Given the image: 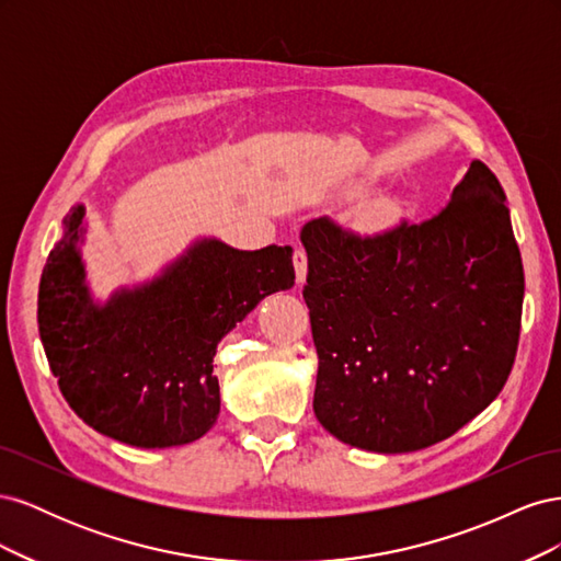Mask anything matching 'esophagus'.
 <instances>
[{"label":"esophagus","instance_id":"34e87169","mask_svg":"<svg viewBox=\"0 0 561 561\" xmlns=\"http://www.w3.org/2000/svg\"><path fill=\"white\" fill-rule=\"evenodd\" d=\"M293 264H295V276H297V283L301 285L304 280H307V271H309L307 250H304V248H295V254H293Z\"/></svg>","mask_w":561,"mask_h":561}]
</instances>
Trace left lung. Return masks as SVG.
<instances>
[{
    "label": "left lung",
    "instance_id": "left-lung-1",
    "mask_svg": "<svg viewBox=\"0 0 561 561\" xmlns=\"http://www.w3.org/2000/svg\"><path fill=\"white\" fill-rule=\"evenodd\" d=\"M301 243L322 428L404 454L496 400L517 355L524 268L503 186L482 161L426 222L360 236L318 217Z\"/></svg>",
    "mask_w": 561,
    "mask_h": 561
}]
</instances>
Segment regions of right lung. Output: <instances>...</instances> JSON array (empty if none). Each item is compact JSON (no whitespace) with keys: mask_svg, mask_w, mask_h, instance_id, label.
I'll use <instances>...</instances> for the list:
<instances>
[{"mask_svg":"<svg viewBox=\"0 0 561 561\" xmlns=\"http://www.w3.org/2000/svg\"><path fill=\"white\" fill-rule=\"evenodd\" d=\"M83 206L42 271L37 322L60 393L91 428L133 447L194 443L219 414L213 358L257 304L295 285L293 248L196 241L163 274L95 304L79 241Z\"/></svg>","mask_w":561,"mask_h":561,"instance_id":"right-lung-1","label":"right lung"}]
</instances>
